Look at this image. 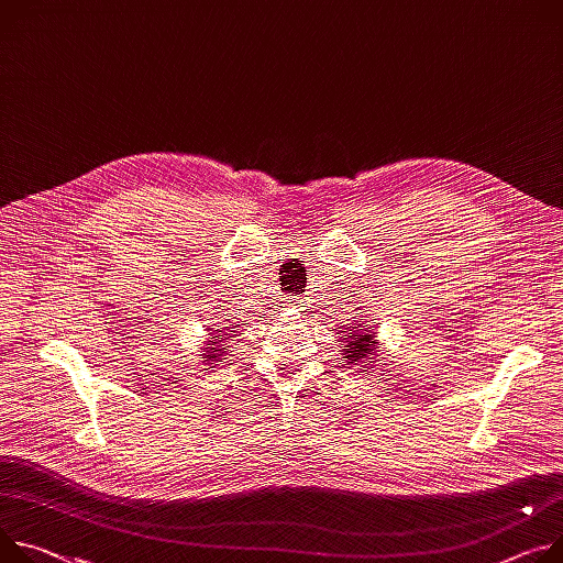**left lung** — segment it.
<instances>
[{
    "mask_svg": "<svg viewBox=\"0 0 563 563\" xmlns=\"http://www.w3.org/2000/svg\"><path fill=\"white\" fill-rule=\"evenodd\" d=\"M347 330V328H345ZM375 332H371V328L366 325H360V328H352L343 334V360H345V366H360L362 368H371L373 364V354H377L375 350Z\"/></svg>",
    "mask_w": 563,
    "mask_h": 563,
    "instance_id": "1",
    "label": "left lung"
}]
</instances>
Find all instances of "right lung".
I'll return each instance as SVG.
<instances>
[{"instance_id":"add662e5","label":"right lung","mask_w":563,"mask_h":563,"mask_svg":"<svg viewBox=\"0 0 563 563\" xmlns=\"http://www.w3.org/2000/svg\"><path fill=\"white\" fill-rule=\"evenodd\" d=\"M213 341L209 343V347H203V354H201V362H207V364H218L222 356H224V352H227V345L222 347V341H224V328L222 330H213V336H211Z\"/></svg>"}]
</instances>
